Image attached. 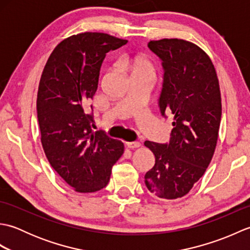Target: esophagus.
Returning a JSON list of instances; mask_svg holds the SVG:
<instances>
[{
  "instance_id": "obj_1",
  "label": "esophagus",
  "mask_w": 250,
  "mask_h": 250,
  "mask_svg": "<svg viewBox=\"0 0 250 250\" xmlns=\"http://www.w3.org/2000/svg\"><path fill=\"white\" fill-rule=\"evenodd\" d=\"M125 145L128 146L129 148H131V149H134V148L141 147V143H139V142H128V143H125Z\"/></svg>"
}]
</instances>
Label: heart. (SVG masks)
I'll return each mask as SVG.
<instances>
[{
	"mask_svg": "<svg viewBox=\"0 0 250 250\" xmlns=\"http://www.w3.org/2000/svg\"><path fill=\"white\" fill-rule=\"evenodd\" d=\"M125 64L129 66L132 72V76L133 75H146L155 77L156 74V67L153 63L146 59V58H140V59H133L128 60Z\"/></svg>",
	"mask_w": 250,
	"mask_h": 250,
	"instance_id": "heart-1",
	"label": "heart"
}]
</instances>
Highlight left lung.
<instances>
[{"instance_id": "obj_1", "label": "left lung", "mask_w": 250, "mask_h": 250, "mask_svg": "<svg viewBox=\"0 0 250 250\" xmlns=\"http://www.w3.org/2000/svg\"><path fill=\"white\" fill-rule=\"evenodd\" d=\"M162 61L163 84L159 107L173 116L167 144L146 141L156 163L145 175L146 187L161 199L187 194L203 176L214 156L221 120V95L213 62L188 41H150Z\"/></svg>"}]
</instances>
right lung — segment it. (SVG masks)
I'll return each mask as SVG.
<instances>
[{
    "mask_svg": "<svg viewBox=\"0 0 250 250\" xmlns=\"http://www.w3.org/2000/svg\"><path fill=\"white\" fill-rule=\"evenodd\" d=\"M126 43L99 32L72 35L57 45L42 74L36 100L42 145L50 166L77 192L106 187L125 150L122 142L92 131L88 103L106 54Z\"/></svg>",
    "mask_w": 250,
    "mask_h": 250,
    "instance_id": "right-lung-1",
    "label": "right lung"
}]
</instances>
